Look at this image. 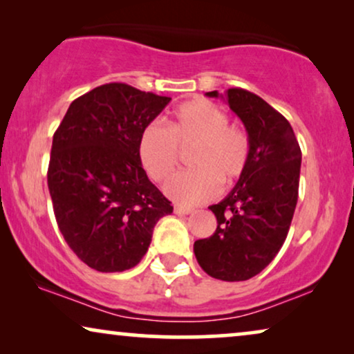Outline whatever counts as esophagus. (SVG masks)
I'll list each match as a JSON object with an SVG mask.
<instances>
[{
    "mask_svg": "<svg viewBox=\"0 0 354 354\" xmlns=\"http://www.w3.org/2000/svg\"><path fill=\"white\" fill-rule=\"evenodd\" d=\"M193 211L195 209L190 206H183V205L174 206V212H176V214H190V212H193Z\"/></svg>",
    "mask_w": 354,
    "mask_h": 354,
    "instance_id": "1",
    "label": "esophagus"
}]
</instances>
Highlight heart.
Returning <instances> with one entry per match:
<instances>
[{
    "mask_svg": "<svg viewBox=\"0 0 354 354\" xmlns=\"http://www.w3.org/2000/svg\"><path fill=\"white\" fill-rule=\"evenodd\" d=\"M229 122L225 111L211 101H187L174 111L169 130L159 124L142 130L137 142L140 166L154 182H162L177 166L178 147L195 143L190 158L195 169L174 174L164 192L182 205L211 200L219 192V182L232 185L250 162L248 133Z\"/></svg>",
    "mask_w": 354,
    "mask_h": 354,
    "instance_id": "b5f03b06",
    "label": "heart"
}]
</instances>
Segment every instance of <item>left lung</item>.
<instances>
[{
	"label": "left lung",
	"instance_id": "obj_1",
	"mask_svg": "<svg viewBox=\"0 0 354 354\" xmlns=\"http://www.w3.org/2000/svg\"><path fill=\"white\" fill-rule=\"evenodd\" d=\"M219 98L217 91H207ZM227 104L250 137V162L224 200L209 206L217 227L193 245L198 264L211 277L240 282L259 274L287 239L298 201L301 149L292 125L258 95L225 91Z\"/></svg>",
	"mask_w": 354,
	"mask_h": 354
}]
</instances>
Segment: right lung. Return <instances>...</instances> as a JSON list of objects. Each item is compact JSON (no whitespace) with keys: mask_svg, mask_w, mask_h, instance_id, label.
<instances>
[{"mask_svg":"<svg viewBox=\"0 0 354 354\" xmlns=\"http://www.w3.org/2000/svg\"><path fill=\"white\" fill-rule=\"evenodd\" d=\"M171 98L106 84L74 100L53 135L48 188L62 236L98 272L137 266L171 201L140 166L137 142Z\"/></svg>","mask_w":354,"mask_h":354,"instance_id":"obj_1","label":"right lung"}]
</instances>
